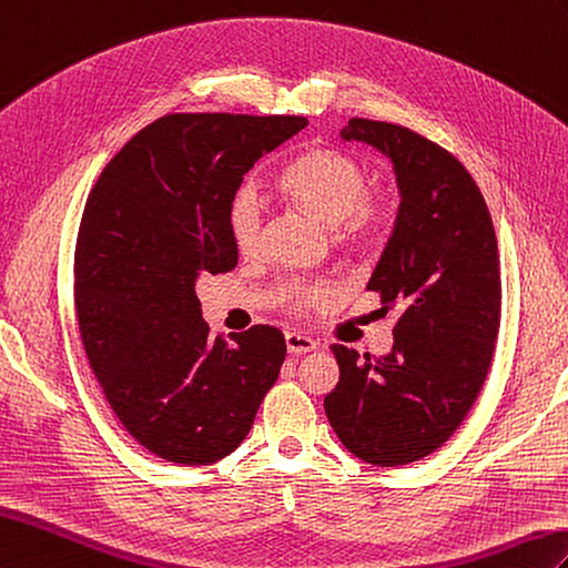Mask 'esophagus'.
<instances>
[{"label": "esophagus", "instance_id": "34e87169", "mask_svg": "<svg viewBox=\"0 0 568 568\" xmlns=\"http://www.w3.org/2000/svg\"><path fill=\"white\" fill-rule=\"evenodd\" d=\"M314 341L310 336H302V334H295V332H287L285 334V348L290 355H305L310 351H314Z\"/></svg>", "mask_w": 568, "mask_h": 568}]
</instances>
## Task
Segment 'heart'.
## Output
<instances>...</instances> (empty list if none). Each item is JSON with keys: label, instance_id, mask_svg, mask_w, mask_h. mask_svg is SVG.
<instances>
[{"label": "heart", "instance_id": "obj_1", "mask_svg": "<svg viewBox=\"0 0 568 568\" xmlns=\"http://www.w3.org/2000/svg\"><path fill=\"white\" fill-rule=\"evenodd\" d=\"M278 186L295 205L332 227V240L344 252H367L387 232V210L367 197L371 181L365 169L351 156L332 150H310L283 171ZM261 224V195L254 186H242L232 195L227 207L232 244L242 254H252L256 248ZM283 297L295 307L322 305L332 297V287L326 283L290 285L283 290Z\"/></svg>", "mask_w": 568, "mask_h": 568}]
</instances>
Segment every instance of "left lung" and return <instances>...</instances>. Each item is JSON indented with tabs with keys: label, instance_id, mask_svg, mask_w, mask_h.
I'll use <instances>...</instances> for the list:
<instances>
[{
	"label": "left lung",
	"instance_id": "1",
	"mask_svg": "<svg viewBox=\"0 0 568 568\" xmlns=\"http://www.w3.org/2000/svg\"><path fill=\"white\" fill-rule=\"evenodd\" d=\"M341 140L371 144L397 176V222L367 290L402 314L379 358L332 346L341 373L324 408L348 453L399 467L450 438L489 373L500 322L498 244L479 186L447 150L367 118H351Z\"/></svg>",
	"mask_w": 568,
	"mask_h": 568
}]
</instances>
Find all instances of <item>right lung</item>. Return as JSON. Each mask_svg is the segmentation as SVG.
Wrapping results in <instances>:
<instances>
[{
  "label": "right lung",
  "mask_w": 568,
  "mask_h": 568,
  "mask_svg": "<svg viewBox=\"0 0 568 568\" xmlns=\"http://www.w3.org/2000/svg\"><path fill=\"white\" fill-rule=\"evenodd\" d=\"M305 125L302 115H164L89 193L74 256L82 344L118 420L166 463L227 457L278 379V328L256 324L232 344L210 338L195 285L236 266L232 195Z\"/></svg>",
  "instance_id": "obj_1"
}]
</instances>
